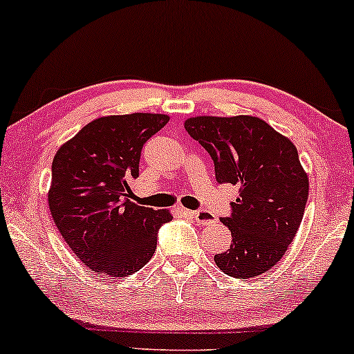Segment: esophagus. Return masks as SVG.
<instances>
[{
    "mask_svg": "<svg viewBox=\"0 0 354 354\" xmlns=\"http://www.w3.org/2000/svg\"><path fill=\"white\" fill-rule=\"evenodd\" d=\"M187 212L190 216L195 217V221L200 225H209V224H212V222L216 221L214 216H212L211 212H207V211H187Z\"/></svg>",
    "mask_w": 354,
    "mask_h": 354,
    "instance_id": "1",
    "label": "esophagus"
}]
</instances>
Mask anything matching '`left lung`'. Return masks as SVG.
Wrapping results in <instances>:
<instances>
[{
    "mask_svg": "<svg viewBox=\"0 0 354 354\" xmlns=\"http://www.w3.org/2000/svg\"><path fill=\"white\" fill-rule=\"evenodd\" d=\"M185 130L214 161L216 180L240 187L230 217V248L214 256L222 272L250 279L268 272L287 253L301 224L309 180L297 147L253 115H196Z\"/></svg>",
    "mask_w": 354,
    "mask_h": 354,
    "instance_id": "left-lung-1",
    "label": "left lung"
}]
</instances>
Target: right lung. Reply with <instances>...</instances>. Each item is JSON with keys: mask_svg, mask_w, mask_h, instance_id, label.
Listing matches in <instances>:
<instances>
[{"mask_svg": "<svg viewBox=\"0 0 354 354\" xmlns=\"http://www.w3.org/2000/svg\"><path fill=\"white\" fill-rule=\"evenodd\" d=\"M169 122L166 114L104 115L57 149L48 192L53 221L82 263L98 275L129 277L156 251L167 209L129 200L143 145Z\"/></svg>", "mask_w": 354, "mask_h": 354, "instance_id": "add662e5", "label": "right lung"}]
</instances>
